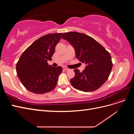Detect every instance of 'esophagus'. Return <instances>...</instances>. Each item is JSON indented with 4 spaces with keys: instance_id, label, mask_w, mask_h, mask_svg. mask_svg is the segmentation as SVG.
I'll return each instance as SVG.
<instances>
[{
    "instance_id": "obj_1",
    "label": "esophagus",
    "mask_w": 134,
    "mask_h": 134,
    "mask_svg": "<svg viewBox=\"0 0 134 134\" xmlns=\"http://www.w3.org/2000/svg\"><path fill=\"white\" fill-rule=\"evenodd\" d=\"M63 69L64 70H65V71H69V69L67 67H65V66H64L63 67Z\"/></svg>"
}]
</instances>
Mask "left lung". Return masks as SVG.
Segmentation results:
<instances>
[{
  "label": "left lung",
  "instance_id": "1",
  "mask_svg": "<svg viewBox=\"0 0 134 134\" xmlns=\"http://www.w3.org/2000/svg\"><path fill=\"white\" fill-rule=\"evenodd\" d=\"M62 38L74 48L76 58L86 66L82 72L74 69L75 76L71 79L72 87L79 91L93 92L106 82L112 68L109 52L94 38L77 32L64 33Z\"/></svg>",
  "mask_w": 134,
  "mask_h": 134
}]
</instances>
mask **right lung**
Wrapping results in <instances>:
<instances>
[{"label":"right lung","instance_id":"1","mask_svg":"<svg viewBox=\"0 0 134 134\" xmlns=\"http://www.w3.org/2000/svg\"><path fill=\"white\" fill-rule=\"evenodd\" d=\"M62 35H44L32 43L21 55L16 65V71L28 91L35 94H44L55 88L63 69L48 65L47 61L52 60Z\"/></svg>","mask_w":134,"mask_h":134}]
</instances>
